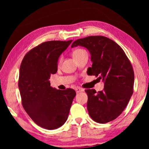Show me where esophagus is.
<instances>
[{
	"label": "esophagus",
	"instance_id": "obj_1",
	"mask_svg": "<svg viewBox=\"0 0 149 149\" xmlns=\"http://www.w3.org/2000/svg\"><path fill=\"white\" fill-rule=\"evenodd\" d=\"M75 91H76L77 93H79V92H81V91H84V89L81 88V87H77V88L75 89Z\"/></svg>",
	"mask_w": 149,
	"mask_h": 149
}]
</instances>
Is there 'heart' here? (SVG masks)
<instances>
[{"mask_svg": "<svg viewBox=\"0 0 149 149\" xmlns=\"http://www.w3.org/2000/svg\"><path fill=\"white\" fill-rule=\"evenodd\" d=\"M85 53H87L86 51L83 49L77 48L76 49L74 50V52L72 53V55H73V57H74V58H76L81 56V55H83V54H85ZM62 62V58L59 60V62Z\"/></svg>", "mask_w": 149, "mask_h": 149, "instance_id": "1", "label": "heart"}]
</instances>
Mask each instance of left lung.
<instances>
[{
	"instance_id": "8db88e82",
	"label": "left lung",
	"mask_w": 149,
	"mask_h": 149,
	"mask_svg": "<svg viewBox=\"0 0 149 149\" xmlns=\"http://www.w3.org/2000/svg\"><path fill=\"white\" fill-rule=\"evenodd\" d=\"M86 47L91 54L92 66L87 74L98 77L104 82V89H85L87 108L93 121L106 123L121 115L133 94L134 72L131 62L121 47L103 36H90L72 42V47Z\"/></svg>"
}]
</instances>
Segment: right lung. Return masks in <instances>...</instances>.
<instances>
[{
    "label": "right lung",
    "mask_w": 149,
    "mask_h": 149,
    "mask_svg": "<svg viewBox=\"0 0 149 149\" xmlns=\"http://www.w3.org/2000/svg\"><path fill=\"white\" fill-rule=\"evenodd\" d=\"M72 40H50L32 48L24 57L18 81L22 104L34 123L47 130L60 127L68 119L74 89L50 86L51 74L58 71L59 56Z\"/></svg>",
    "instance_id": "1"
}]
</instances>
